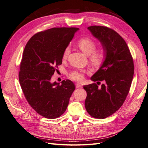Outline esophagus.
Wrapping results in <instances>:
<instances>
[{"instance_id":"1","label":"esophagus","mask_w":148,"mask_h":148,"mask_svg":"<svg viewBox=\"0 0 148 148\" xmlns=\"http://www.w3.org/2000/svg\"><path fill=\"white\" fill-rule=\"evenodd\" d=\"M75 86L77 88H82V85L78 84V83H76L75 84Z\"/></svg>"}]
</instances>
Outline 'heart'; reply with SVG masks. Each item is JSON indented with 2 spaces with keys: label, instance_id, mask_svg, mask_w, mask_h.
<instances>
[{
  "label": "heart",
  "instance_id": "obj_1",
  "mask_svg": "<svg viewBox=\"0 0 148 148\" xmlns=\"http://www.w3.org/2000/svg\"><path fill=\"white\" fill-rule=\"evenodd\" d=\"M78 46L86 55L91 64L95 65H100L104 59L105 53L102 49H96V43L95 40L88 37H84L78 40ZM70 52V47L67 46L64 51L62 58L66 59ZM70 78L75 82H82L84 79V72L80 70H75L70 73Z\"/></svg>",
  "mask_w": 148,
  "mask_h": 148
}]
</instances>
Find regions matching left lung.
I'll use <instances>...</instances> for the list:
<instances>
[{"label": "left lung", "mask_w": 148, "mask_h": 148, "mask_svg": "<svg viewBox=\"0 0 148 148\" xmlns=\"http://www.w3.org/2000/svg\"><path fill=\"white\" fill-rule=\"evenodd\" d=\"M88 29L101 42L105 53L104 62L91 79L105 83L101 88L96 83L83 86L87 93L84 105L91 117L102 119L117 111L126 99L133 77V60L126 42L114 29L103 26Z\"/></svg>", "instance_id": "left-lung-1"}]
</instances>
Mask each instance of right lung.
Segmentation results:
<instances>
[{
  "mask_svg": "<svg viewBox=\"0 0 148 148\" xmlns=\"http://www.w3.org/2000/svg\"><path fill=\"white\" fill-rule=\"evenodd\" d=\"M77 28H53L41 31L26 44L20 63L19 82L26 99L42 117L53 119L63 114L74 91L69 79L51 83V79L62 64L65 49Z\"/></svg>",
  "mask_w": 148,
  "mask_h": 148,
  "instance_id": "right-lung-1",
  "label": "right lung"
}]
</instances>
